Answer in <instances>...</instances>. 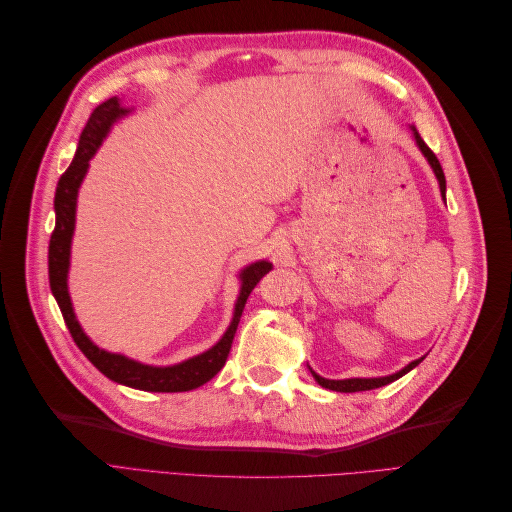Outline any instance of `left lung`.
I'll return each instance as SVG.
<instances>
[{"mask_svg":"<svg viewBox=\"0 0 512 512\" xmlns=\"http://www.w3.org/2000/svg\"><path fill=\"white\" fill-rule=\"evenodd\" d=\"M414 138H416V145L421 147V151L425 153V158L429 160V164H431V168H433V173H436V177H438V181H440V192H442V196H446V179H444V170H442V166H440V160L436 158V153H433L427 145H425V141L421 136H418V132L414 130ZM418 363L421 361H414V363H410L406 369H401V371H397V374H393V376H386V378H352V380H327V378H320L318 374H314L312 371V376L316 378V382L320 384V386H324V389H331V391H339V393H356V391H371V389H380V386H384V384H389V382H393V380H397V378H401L404 374H408L410 369H414Z\"/></svg>","mask_w":512,"mask_h":512,"instance_id":"1","label":"left lung"}]
</instances>
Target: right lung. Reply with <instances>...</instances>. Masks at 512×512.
Wrapping results in <instances>:
<instances>
[{
  "label": "right lung",
  "mask_w": 512,
  "mask_h": 512,
  "mask_svg": "<svg viewBox=\"0 0 512 512\" xmlns=\"http://www.w3.org/2000/svg\"><path fill=\"white\" fill-rule=\"evenodd\" d=\"M119 115H126V111L119 108L117 98H111L96 106V111L91 113L87 126L81 132L79 149H76L72 164L68 166L66 173L59 177L57 190H55V230L49 241V284L53 290V297L61 309V316L66 320V327L74 339V344L81 348V352L102 371L106 378H111L119 384L132 386V389L153 391V393L192 391L196 386L209 382L224 367L247 297H250V292L256 288V284L262 280V277L271 271V265L262 260L243 271L241 275L243 286L235 307V318H232V324L228 327L226 335L211 350L194 356L190 361L173 365V367H149V365L130 361L121 354L104 352L98 346L91 344L87 335L81 331L79 322L74 318L72 303L68 297L66 275L70 265V241H72V230H74L76 192H79V185L87 173L91 156H94L108 128H111V123Z\"/></svg>",
  "instance_id": "add662e5"
}]
</instances>
